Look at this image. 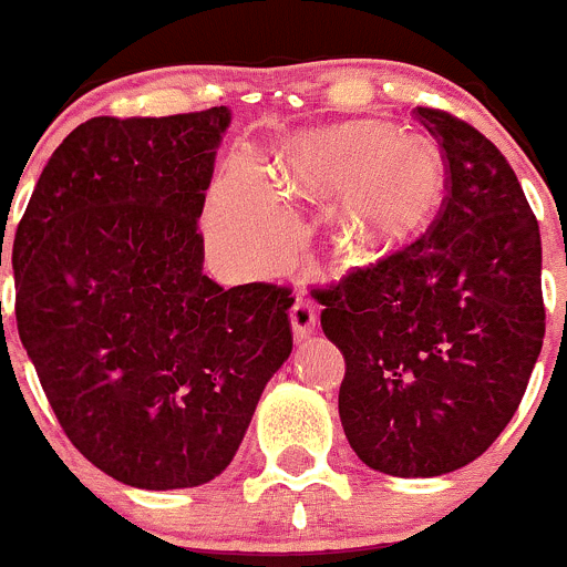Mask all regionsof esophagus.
<instances>
[{
    "mask_svg": "<svg viewBox=\"0 0 567 567\" xmlns=\"http://www.w3.org/2000/svg\"><path fill=\"white\" fill-rule=\"evenodd\" d=\"M313 328H317V311L306 297H297L295 306H291V330H295L297 339H306L313 333Z\"/></svg>",
    "mask_w": 567,
    "mask_h": 567,
    "instance_id": "obj_1",
    "label": "esophagus"
}]
</instances>
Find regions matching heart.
Returning <instances> with one entry per match:
<instances>
[{
    "mask_svg": "<svg viewBox=\"0 0 567 567\" xmlns=\"http://www.w3.org/2000/svg\"><path fill=\"white\" fill-rule=\"evenodd\" d=\"M284 189L336 204L339 234L358 250L394 245L433 217L444 198V162L422 137H400L389 123L355 121L308 132L278 154ZM212 237L237 259H265L286 237V212L265 167L245 159L217 187Z\"/></svg>",
    "mask_w": 567,
    "mask_h": 567,
    "instance_id": "b5f03b06",
    "label": "heart"
}]
</instances>
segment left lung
Masks as SVG:
<instances>
[{
	"label": "left lung",
	"mask_w": 567,
	"mask_h": 567,
	"mask_svg": "<svg viewBox=\"0 0 567 567\" xmlns=\"http://www.w3.org/2000/svg\"><path fill=\"white\" fill-rule=\"evenodd\" d=\"M413 115L444 159L439 217L317 300L347 363L339 416L355 455L391 476H441L518 411L546 333L540 228L485 134L430 106Z\"/></svg>",
	"instance_id": "obj_1"
}]
</instances>
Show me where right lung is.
<instances>
[{"label": "right lung", "instance_id": "right-lung-1", "mask_svg": "<svg viewBox=\"0 0 567 567\" xmlns=\"http://www.w3.org/2000/svg\"><path fill=\"white\" fill-rule=\"evenodd\" d=\"M228 123L226 106L91 117L16 231L21 344L71 444L123 485L226 472L291 352L286 286L204 276L198 217Z\"/></svg>", "mask_w": 567, "mask_h": 567}]
</instances>
